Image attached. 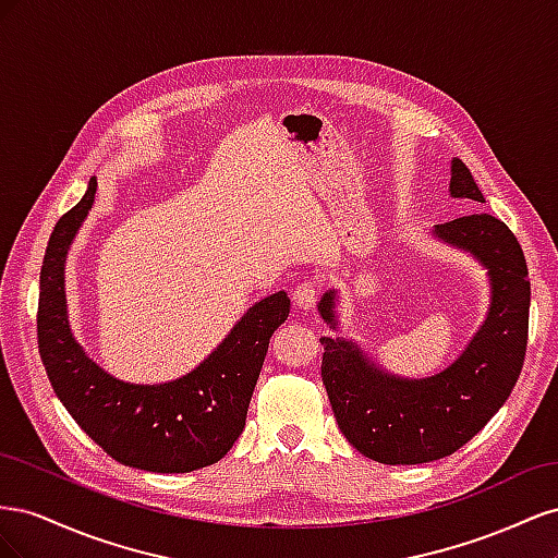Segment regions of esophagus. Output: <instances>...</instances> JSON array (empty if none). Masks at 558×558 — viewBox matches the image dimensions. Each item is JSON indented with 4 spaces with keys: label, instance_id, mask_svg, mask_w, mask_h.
<instances>
[{
    "label": "esophagus",
    "instance_id": "esophagus-1",
    "mask_svg": "<svg viewBox=\"0 0 558 558\" xmlns=\"http://www.w3.org/2000/svg\"><path fill=\"white\" fill-rule=\"evenodd\" d=\"M318 298V286L314 281H302L293 289V302L298 310H312Z\"/></svg>",
    "mask_w": 558,
    "mask_h": 558
}]
</instances>
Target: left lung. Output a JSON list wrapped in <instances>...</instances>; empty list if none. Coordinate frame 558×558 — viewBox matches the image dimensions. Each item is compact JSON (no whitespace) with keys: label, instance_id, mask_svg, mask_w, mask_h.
<instances>
[{"label":"left lung","instance_id":"obj_1","mask_svg":"<svg viewBox=\"0 0 558 558\" xmlns=\"http://www.w3.org/2000/svg\"><path fill=\"white\" fill-rule=\"evenodd\" d=\"M449 195L484 202L468 167L453 158ZM433 238L470 253L488 277L492 305L480 330L451 365L426 379L388 375L347 337H320V377L347 440L367 459L416 465L445 459L472 440L510 398L529 340L531 281L512 230L492 214H470L435 226ZM335 289L318 314L337 330Z\"/></svg>","mask_w":558,"mask_h":558}]
</instances>
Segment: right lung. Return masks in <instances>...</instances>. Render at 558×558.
<instances>
[{
	"mask_svg": "<svg viewBox=\"0 0 558 558\" xmlns=\"http://www.w3.org/2000/svg\"><path fill=\"white\" fill-rule=\"evenodd\" d=\"M97 179L50 234L39 277L37 335L46 375L64 410L118 463L148 472H191L221 461L246 424L269 337L289 318L283 291L263 298L191 373L132 384L99 367L70 328L64 263L93 209Z\"/></svg>",
	"mask_w": 558,
	"mask_h": 558,
	"instance_id": "obj_1",
	"label": "right lung"
}]
</instances>
